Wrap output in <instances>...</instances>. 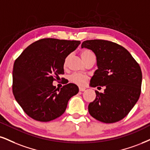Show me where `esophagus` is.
<instances>
[{"label": "esophagus", "instance_id": "34e87169", "mask_svg": "<svg viewBox=\"0 0 150 150\" xmlns=\"http://www.w3.org/2000/svg\"><path fill=\"white\" fill-rule=\"evenodd\" d=\"M86 90V88H83V87H79V91L83 92Z\"/></svg>", "mask_w": 150, "mask_h": 150}]
</instances>
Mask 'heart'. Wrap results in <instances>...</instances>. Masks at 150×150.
<instances>
[{"label": "heart", "instance_id": "heart-1", "mask_svg": "<svg viewBox=\"0 0 150 150\" xmlns=\"http://www.w3.org/2000/svg\"><path fill=\"white\" fill-rule=\"evenodd\" d=\"M81 56L83 60V61H85L88 58H89L92 56H95V55H94L93 53H92L90 51L85 50V51H83L81 53ZM67 60L68 57L64 60V66H66L67 63ZM87 79H88V77H87L86 75L83 74L75 73L71 76V77H70V81H71L72 83H74L79 85V86H84L86 83Z\"/></svg>", "mask_w": 150, "mask_h": 150}]
</instances>
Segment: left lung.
Instances as JSON below:
<instances>
[{"instance_id": "1", "label": "left lung", "mask_w": 150, "mask_h": 150, "mask_svg": "<svg viewBox=\"0 0 150 150\" xmlns=\"http://www.w3.org/2000/svg\"><path fill=\"white\" fill-rule=\"evenodd\" d=\"M81 48L92 50L97 57L98 69L90 86H104L103 93L96 90V98L88 105L92 117L104 123H114L126 117L139 99L142 71L127 50L114 42L86 40Z\"/></svg>"}]
</instances>
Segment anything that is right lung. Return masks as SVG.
I'll list each match as a JSON object with an SVG mask.
<instances>
[{
    "mask_svg": "<svg viewBox=\"0 0 150 150\" xmlns=\"http://www.w3.org/2000/svg\"><path fill=\"white\" fill-rule=\"evenodd\" d=\"M80 44L76 40L42 39L29 45L15 60L12 92L29 117L49 122L65 111L68 101L79 92L78 86L68 83L60 90L53 82L63 74L64 60Z\"/></svg>",
    "mask_w": 150,
    "mask_h": 150,
    "instance_id": "add662e5",
    "label": "right lung"
}]
</instances>
